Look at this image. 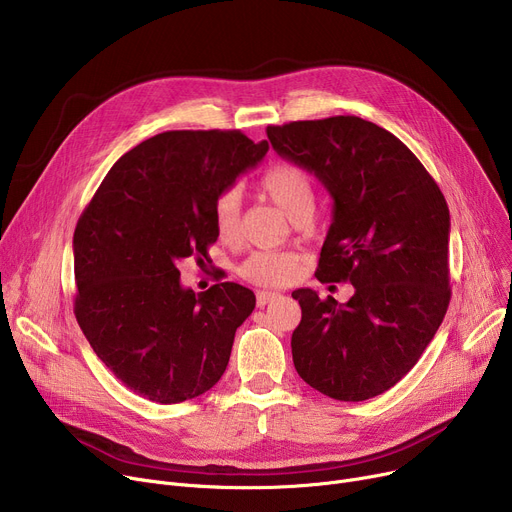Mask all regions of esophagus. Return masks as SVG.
I'll return each instance as SVG.
<instances>
[{
  "mask_svg": "<svg viewBox=\"0 0 512 512\" xmlns=\"http://www.w3.org/2000/svg\"><path fill=\"white\" fill-rule=\"evenodd\" d=\"M280 294L278 292H257V304L259 306H265V304H269L271 300H276Z\"/></svg>",
  "mask_w": 512,
  "mask_h": 512,
  "instance_id": "1",
  "label": "esophagus"
}]
</instances>
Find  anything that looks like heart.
<instances>
[{"instance_id":"1","label":"heart","mask_w":512,"mask_h":512,"mask_svg":"<svg viewBox=\"0 0 512 512\" xmlns=\"http://www.w3.org/2000/svg\"><path fill=\"white\" fill-rule=\"evenodd\" d=\"M259 189L294 222H309L315 212L317 189L313 177L300 164L274 162L259 179ZM214 226L224 243H234L241 234V193L222 191L214 201ZM241 276L259 286H284L294 280L298 259L284 251H257L241 265Z\"/></svg>"}]
</instances>
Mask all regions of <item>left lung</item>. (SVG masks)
Returning <instances> with one entry per match:
<instances>
[{
	"mask_svg": "<svg viewBox=\"0 0 512 512\" xmlns=\"http://www.w3.org/2000/svg\"><path fill=\"white\" fill-rule=\"evenodd\" d=\"M267 138L333 197L315 276L354 286L344 304L292 292L302 309L296 372L339 401L381 395L414 368L449 309L445 195L391 131L354 115L269 125Z\"/></svg>",
	"mask_w": 512,
	"mask_h": 512,
	"instance_id": "8db88e82",
	"label": "left lung"
}]
</instances>
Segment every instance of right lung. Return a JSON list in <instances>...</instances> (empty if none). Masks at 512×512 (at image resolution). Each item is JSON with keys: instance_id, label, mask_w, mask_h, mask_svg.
<instances>
[{"instance_id": "obj_1", "label": "right lung", "mask_w": 512, "mask_h": 512, "mask_svg": "<svg viewBox=\"0 0 512 512\" xmlns=\"http://www.w3.org/2000/svg\"><path fill=\"white\" fill-rule=\"evenodd\" d=\"M241 131H164L123 154L74 232V313L96 356L133 393L181 403L224 374L255 294H195L177 263L208 259L214 201L267 154Z\"/></svg>"}]
</instances>
